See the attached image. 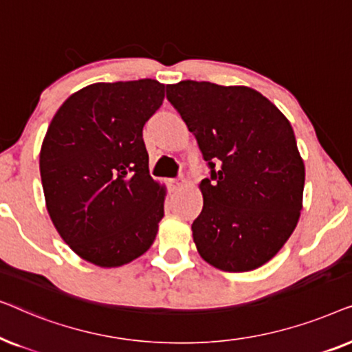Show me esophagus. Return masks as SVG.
I'll use <instances>...</instances> for the list:
<instances>
[{"label": "esophagus", "instance_id": "34e87169", "mask_svg": "<svg viewBox=\"0 0 352 352\" xmlns=\"http://www.w3.org/2000/svg\"><path fill=\"white\" fill-rule=\"evenodd\" d=\"M170 184L173 187V190H176V189H179V187L184 186V181H182V179H173V181H170Z\"/></svg>", "mask_w": 352, "mask_h": 352}]
</instances>
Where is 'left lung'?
<instances>
[{
	"mask_svg": "<svg viewBox=\"0 0 352 352\" xmlns=\"http://www.w3.org/2000/svg\"><path fill=\"white\" fill-rule=\"evenodd\" d=\"M166 98L194 134L211 177L192 224L197 252L226 272H247L276 256L302 210L305 162L288 118L248 86L179 81Z\"/></svg>",
	"mask_w": 352,
	"mask_h": 352,
	"instance_id": "left-lung-1",
	"label": "left lung"
}]
</instances>
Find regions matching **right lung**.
<instances>
[{
	"instance_id": "1",
	"label": "right lung",
	"mask_w": 352,
	"mask_h": 352,
	"mask_svg": "<svg viewBox=\"0 0 352 352\" xmlns=\"http://www.w3.org/2000/svg\"><path fill=\"white\" fill-rule=\"evenodd\" d=\"M165 99L152 78L94 83L60 105L40 151L46 210L81 259L120 267L151 248L166 187L148 175L142 128Z\"/></svg>"
}]
</instances>
